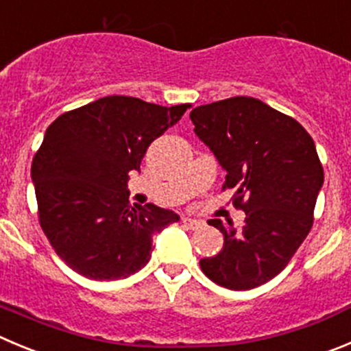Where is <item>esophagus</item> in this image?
<instances>
[{
	"label": "esophagus",
	"instance_id": "1",
	"mask_svg": "<svg viewBox=\"0 0 351 351\" xmlns=\"http://www.w3.org/2000/svg\"><path fill=\"white\" fill-rule=\"evenodd\" d=\"M182 223L185 225L186 228H191V230H197V228H201L202 225H204L201 220H194V218H183Z\"/></svg>",
	"mask_w": 351,
	"mask_h": 351
}]
</instances>
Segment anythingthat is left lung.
<instances>
[{"instance_id":"left-lung-1","label":"left lung","mask_w":351,"mask_h":351,"mask_svg":"<svg viewBox=\"0 0 351 351\" xmlns=\"http://www.w3.org/2000/svg\"><path fill=\"white\" fill-rule=\"evenodd\" d=\"M191 119L227 171L223 191L234 189V206L245 213L241 228L208 220L223 250L199 263L218 286L253 289L287 267L312 228L324 183L315 143L296 119L253 97L199 106Z\"/></svg>"}]
</instances>
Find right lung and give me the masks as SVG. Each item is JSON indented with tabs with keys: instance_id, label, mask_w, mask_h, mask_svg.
<instances>
[{
	"instance_id": "add662e5",
	"label": "right lung",
	"mask_w": 351,
	"mask_h": 351,
	"mask_svg": "<svg viewBox=\"0 0 351 351\" xmlns=\"http://www.w3.org/2000/svg\"><path fill=\"white\" fill-rule=\"evenodd\" d=\"M191 104L162 107L112 95L58 116L31 166L39 225L55 253L93 280L145 267L152 235L180 220L159 206H131L128 173Z\"/></svg>"
}]
</instances>
